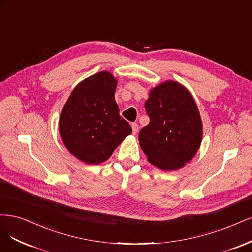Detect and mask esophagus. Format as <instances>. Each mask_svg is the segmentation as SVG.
Masks as SVG:
<instances>
[{
    "mask_svg": "<svg viewBox=\"0 0 252 252\" xmlns=\"http://www.w3.org/2000/svg\"><path fill=\"white\" fill-rule=\"evenodd\" d=\"M131 126H132L133 134H136V133L138 132V128H139V126H138V125H137L136 123H133V124L131 125Z\"/></svg>",
    "mask_w": 252,
    "mask_h": 252,
    "instance_id": "esophagus-1",
    "label": "esophagus"
}]
</instances>
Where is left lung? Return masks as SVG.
<instances>
[{"mask_svg":"<svg viewBox=\"0 0 252 252\" xmlns=\"http://www.w3.org/2000/svg\"><path fill=\"white\" fill-rule=\"evenodd\" d=\"M144 105L150 124L138 138L150 163L163 170L183 167L202 141V121L191 94L181 84L167 80L152 89Z\"/></svg>","mask_w":252,"mask_h":252,"instance_id":"1","label":"left lung"}]
</instances>
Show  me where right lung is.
I'll use <instances>...</instances> for the list:
<instances>
[{"instance_id": "1", "label": "right lung", "mask_w": 252, "mask_h": 252, "mask_svg": "<svg viewBox=\"0 0 252 252\" xmlns=\"http://www.w3.org/2000/svg\"><path fill=\"white\" fill-rule=\"evenodd\" d=\"M117 80L108 71L84 79L72 91L60 118L64 147L80 161L98 164L132 133L115 101Z\"/></svg>"}]
</instances>
